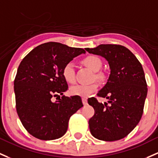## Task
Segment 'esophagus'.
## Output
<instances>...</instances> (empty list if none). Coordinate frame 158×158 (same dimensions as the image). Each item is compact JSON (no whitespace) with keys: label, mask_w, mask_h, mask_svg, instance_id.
I'll return each mask as SVG.
<instances>
[{"label":"esophagus","mask_w":158,"mask_h":158,"mask_svg":"<svg viewBox=\"0 0 158 158\" xmlns=\"http://www.w3.org/2000/svg\"><path fill=\"white\" fill-rule=\"evenodd\" d=\"M82 103H83L84 105H86V104H88V102H87V99H86V98H82Z\"/></svg>","instance_id":"esophagus-1"}]
</instances>
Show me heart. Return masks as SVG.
I'll return each mask as SVG.
<instances>
[{"instance_id":"1","label":"heart","mask_w":158,"mask_h":158,"mask_svg":"<svg viewBox=\"0 0 158 158\" xmlns=\"http://www.w3.org/2000/svg\"><path fill=\"white\" fill-rule=\"evenodd\" d=\"M82 64L94 72V78L98 82H104L106 79L105 74L99 71L102 66V61L97 56L89 55L82 60ZM62 76L64 80L69 84H73L76 82L75 76V65L73 62L66 64L63 67ZM98 89V85L92 83L90 85H78L73 86L69 89V93L72 95L80 96L86 98Z\"/></svg>"}]
</instances>
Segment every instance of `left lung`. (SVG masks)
I'll list each match as a JSON object with an SVG mask.
<instances>
[{
	"label": "left lung",
	"mask_w": 158,
	"mask_h": 158,
	"mask_svg": "<svg viewBox=\"0 0 158 158\" xmlns=\"http://www.w3.org/2000/svg\"><path fill=\"white\" fill-rule=\"evenodd\" d=\"M85 50L105 58L110 69L107 82L97 94L108 99L109 104L93 97L88 99L94 109L89 121L91 133L107 142L123 139L143 114L148 88L142 64L129 49L119 44H100Z\"/></svg>",
	"instance_id": "8db88e82"
}]
</instances>
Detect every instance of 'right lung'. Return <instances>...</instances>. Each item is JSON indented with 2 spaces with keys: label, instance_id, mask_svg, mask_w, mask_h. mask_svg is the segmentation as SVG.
Listing matches in <instances>:
<instances>
[{
  "label": "right lung",
  "instance_id": "obj_1",
  "mask_svg": "<svg viewBox=\"0 0 158 158\" xmlns=\"http://www.w3.org/2000/svg\"><path fill=\"white\" fill-rule=\"evenodd\" d=\"M84 49L48 42L35 48L19 64L14 80L16 107L29 133L41 140H53L66 133L71 116L82 107L79 96L66 97L67 82L62 76L64 65ZM61 99L55 102L52 98Z\"/></svg>",
  "mask_w": 158,
  "mask_h": 158
}]
</instances>
